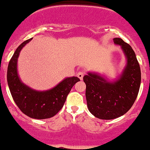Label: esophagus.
I'll list each match as a JSON object with an SVG mask.
<instances>
[{
	"label": "esophagus",
	"mask_w": 150,
	"mask_h": 150,
	"mask_svg": "<svg viewBox=\"0 0 150 150\" xmlns=\"http://www.w3.org/2000/svg\"><path fill=\"white\" fill-rule=\"evenodd\" d=\"M84 75H85V72H84V71H79V72L77 73V77L79 78L80 80H82Z\"/></svg>",
	"instance_id": "obj_1"
}]
</instances>
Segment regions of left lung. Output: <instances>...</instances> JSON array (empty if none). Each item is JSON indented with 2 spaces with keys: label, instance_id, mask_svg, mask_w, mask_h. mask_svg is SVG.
<instances>
[{
  "label": "left lung",
  "instance_id": "8db88e82",
  "mask_svg": "<svg viewBox=\"0 0 150 150\" xmlns=\"http://www.w3.org/2000/svg\"><path fill=\"white\" fill-rule=\"evenodd\" d=\"M113 41L121 47L126 58L121 75L113 81L90 71L83 77L88 109L96 118L106 120L120 117L129 110L141 83L140 67L132 47L119 38H115Z\"/></svg>",
  "mask_w": 150,
  "mask_h": 150
}]
</instances>
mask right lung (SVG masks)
<instances>
[{
	"mask_svg": "<svg viewBox=\"0 0 150 150\" xmlns=\"http://www.w3.org/2000/svg\"><path fill=\"white\" fill-rule=\"evenodd\" d=\"M31 39L21 44L10 60L7 74L8 87L14 103L24 114L32 119H48L61 110L71 88L80 79L75 76L65 78L46 91L33 89L23 83L18 73V58L21 49Z\"/></svg>",
	"mask_w": 150,
	"mask_h": 150,
	"instance_id": "1",
	"label": "right lung"
}]
</instances>
